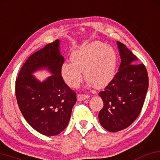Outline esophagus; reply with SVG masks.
Returning a JSON list of instances; mask_svg holds the SVG:
<instances>
[{
	"mask_svg": "<svg viewBox=\"0 0 160 160\" xmlns=\"http://www.w3.org/2000/svg\"><path fill=\"white\" fill-rule=\"evenodd\" d=\"M89 97H90V95H89L78 94L77 99H78V101H83V100H85V99L88 98Z\"/></svg>",
	"mask_w": 160,
	"mask_h": 160,
	"instance_id": "1",
	"label": "esophagus"
}]
</instances>
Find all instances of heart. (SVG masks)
I'll use <instances>...</instances> for the list:
<instances>
[{
	"label": "heart",
	"instance_id": "heart-1",
	"mask_svg": "<svg viewBox=\"0 0 160 160\" xmlns=\"http://www.w3.org/2000/svg\"><path fill=\"white\" fill-rule=\"evenodd\" d=\"M71 62L62 65L61 73L67 84L73 88L79 86L82 72L90 84L95 88H105L115 77L118 57L115 50L105 43L95 41L76 50L70 56Z\"/></svg>",
	"mask_w": 160,
	"mask_h": 160
}]
</instances>
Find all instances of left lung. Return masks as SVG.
Listing matches in <instances>:
<instances>
[{
	"mask_svg": "<svg viewBox=\"0 0 160 160\" xmlns=\"http://www.w3.org/2000/svg\"><path fill=\"white\" fill-rule=\"evenodd\" d=\"M121 62L112 81L98 93L103 101L99 121L105 129L116 132L127 128L142 110L148 88V76L142 63L123 43L117 42Z\"/></svg>",
	"mask_w": 160,
	"mask_h": 160,
	"instance_id": "left-lung-1",
	"label": "left lung"
}]
</instances>
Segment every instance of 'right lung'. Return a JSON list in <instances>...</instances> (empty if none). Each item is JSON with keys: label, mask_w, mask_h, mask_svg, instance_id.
Listing matches in <instances>:
<instances>
[{"label": "right lung", "mask_w": 160, "mask_h": 160, "mask_svg": "<svg viewBox=\"0 0 160 160\" xmlns=\"http://www.w3.org/2000/svg\"><path fill=\"white\" fill-rule=\"evenodd\" d=\"M59 41H53L33 53L25 62L15 82L18 107L33 128L47 136L57 135L67 127L76 92L62 76L63 57ZM48 67L54 74L41 83L31 75L37 69Z\"/></svg>", "instance_id": "right-lung-1"}]
</instances>
